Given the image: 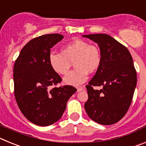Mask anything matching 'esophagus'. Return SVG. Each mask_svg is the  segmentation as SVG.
<instances>
[{"mask_svg":"<svg viewBox=\"0 0 146 146\" xmlns=\"http://www.w3.org/2000/svg\"><path fill=\"white\" fill-rule=\"evenodd\" d=\"M83 89H84V88H83L82 87H79V88H77V92H80V91H82Z\"/></svg>","mask_w":146,"mask_h":146,"instance_id":"obj_1","label":"esophagus"}]
</instances>
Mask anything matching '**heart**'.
<instances>
[{
	"label": "heart",
	"instance_id": "1",
	"mask_svg": "<svg viewBox=\"0 0 146 146\" xmlns=\"http://www.w3.org/2000/svg\"><path fill=\"white\" fill-rule=\"evenodd\" d=\"M101 50L95 44L82 39H74L63 46L61 53L51 52L49 63L52 70L60 75L69 72L74 62L75 69L64 78L66 84L78 86L88 79V74L96 72L102 64Z\"/></svg>",
	"mask_w": 146,
	"mask_h": 146
}]
</instances>
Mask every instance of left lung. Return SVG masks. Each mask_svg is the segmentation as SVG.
<instances>
[{
    "label": "left lung",
    "mask_w": 146,
    "mask_h": 146,
    "mask_svg": "<svg viewBox=\"0 0 146 146\" xmlns=\"http://www.w3.org/2000/svg\"><path fill=\"white\" fill-rule=\"evenodd\" d=\"M97 43L102 64L86 86L85 110L91 119L102 125L116 123L128 111L137 85L133 59L126 47L105 33L83 35ZM95 86L103 88L96 90Z\"/></svg>",
    "instance_id": "1"
}]
</instances>
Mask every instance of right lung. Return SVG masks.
Masks as SVG:
<instances>
[{
  "label": "right lung",
  "instance_id": "obj_1",
  "mask_svg": "<svg viewBox=\"0 0 146 146\" xmlns=\"http://www.w3.org/2000/svg\"><path fill=\"white\" fill-rule=\"evenodd\" d=\"M63 38V35L52 33L31 40L22 49L14 66L18 107L28 121L38 126H49L58 121L68 100L77 91L71 86L52 88L62 79L50 65V49Z\"/></svg>",
  "mask_w": 146,
  "mask_h": 146
}]
</instances>
